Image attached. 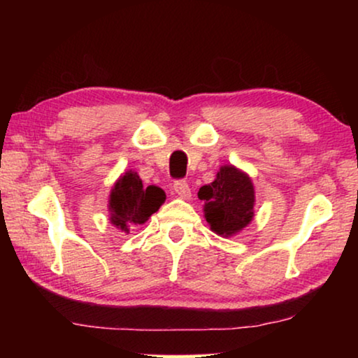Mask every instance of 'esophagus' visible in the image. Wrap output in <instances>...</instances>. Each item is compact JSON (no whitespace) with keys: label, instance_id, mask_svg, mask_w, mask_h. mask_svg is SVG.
Listing matches in <instances>:
<instances>
[{"label":"esophagus","instance_id":"1","mask_svg":"<svg viewBox=\"0 0 358 358\" xmlns=\"http://www.w3.org/2000/svg\"><path fill=\"white\" fill-rule=\"evenodd\" d=\"M174 192L179 195V197H182V199H189L190 197V189H189V184H187V180H184V179H178V180H174Z\"/></svg>","mask_w":358,"mask_h":358}]
</instances>
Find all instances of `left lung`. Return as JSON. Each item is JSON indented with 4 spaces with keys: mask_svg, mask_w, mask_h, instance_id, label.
I'll list each match as a JSON object with an SVG mask.
<instances>
[{
    "mask_svg": "<svg viewBox=\"0 0 358 358\" xmlns=\"http://www.w3.org/2000/svg\"><path fill=\"white\" fill-rule=\"evenodd\" d=\"M199 197L205 200V218L217 234L231 236L254 217L251 179L233 166H223L217 179L199 190Z\"/></svg>",
    "mask_w": 358,
    "mask_h": 358,
    "instance_id": "obj_1",
    "label": "left lung"
}]
</instances>
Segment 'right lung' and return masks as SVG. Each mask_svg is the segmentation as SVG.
I'll use <instances>...</instances> for the list:
<instances>
[{
  "label": "right lung",
  "instance_id": "add662e5",
  "mask_svg": "<svg viewBox=\"0 0 358 358\" xmlns=\"http://www.w3.org/2000/svg\"><path fill=\"white\" fill-rule=\"evenodd\" d=\"M166 194L156 185L143 187L136 173H125L117 180L110 192V222L122 231L129 233L130 227L143 224L164 202Z\"/></svg>",
  "mask_w": 358,
  "mask_h": 358
}]
</instances>
